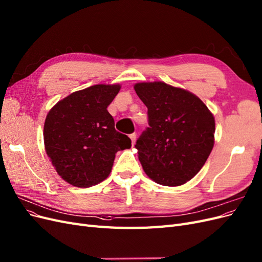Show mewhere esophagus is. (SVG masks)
Listing matches in <instances>:
<instances>
[{
  "mask_svg": "<svg viewBox=\"0 0 262 262\" xmlns=\"http://www.w3.org/2000/svg\"><path fill=\"white\" fill-rule=\"evenodd\" d=\"M129 138H130L131 142H132V145H134V142H136V138H137V134H136V133H132V134H130V136H129Z\"/></svg>",
  "mask_w": 262,
  "mask_h": 262,
  "instance_id": "obj_1",
  "label": "esophagus"
}]
</instances>
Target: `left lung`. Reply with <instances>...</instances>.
<instances>
[{
	"mask_svg": "<svg viewBox=\"0 0 262 262\" xmlns=\"http://www.w3.org/2000/svg\"><path fill=\"white\" fill-rule=\"evenodd\" d=\"M134 90L147 107L148 126L136 143L142 167L160 185L186 184L213 148V115L193 94L163 82L139 83Z\"/></svg>",
	"mask_w": 262,
	"mask_h": 262,
	"instance_id": "obj_1",
	"label": "left lung"
}]
</instances>
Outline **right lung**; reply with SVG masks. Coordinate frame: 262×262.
<instances>
[{
  "label": "right lung",
  "mask_w": 262,
  "mask_h": 262,
  "mask_svg": "<svg viewBox=\"0 0 262 262\" xmlns=\"http://www.w3.org/2000/svg\"><path fill=\"white\" fill-rule=\"evenodd\" d=\"M119 85H94L69 95L48 114L43 126L46 152L59 175L75 187L89 188L106 179L116 153L131 140L115 129L107 107Z\"/></svg>",
  "instance_id": "add662e5"
}]
</instances>
